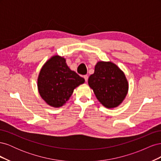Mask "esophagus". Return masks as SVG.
Segmentation results:
<instances>
[{
    "mask_svg": "<svg viewBox=\"0 0 161 161\" xmlns=\"http://www.w3.org/2000/svg\"><path fill=\"white\" fill-rule=\"evenodd\" d=\"M83 78H84V79L85 80L86 82L87 80H88V76H87V75H84V76H83Z\"/></svg>",
    "mask_w": 161,
    "mask_h": 161,
    "instance_id": "obj_1",
    "label": "esophagus"
}]
</instances>
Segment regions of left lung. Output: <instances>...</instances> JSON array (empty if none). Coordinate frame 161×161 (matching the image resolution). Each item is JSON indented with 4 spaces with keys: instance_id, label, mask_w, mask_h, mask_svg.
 Here are the masks:
<instances>
[{
    "instance_id": "obj_1",
    "label": "left lung",
    "mask_w": 161,
    "mask_h": 161,
    "mask_svg": "<svg viewBox=\"0 0 161 161\" xmlns=\"http://www.w3.org/2000/svg\"><path fill=\"white\" fill-rule=\"evenodd\" d=\"M88 82L97 99L107 108L118 106L128 90L124 73L110 62L97 63L94 74L89 76Z\"/></svg>"
}]
</instances>
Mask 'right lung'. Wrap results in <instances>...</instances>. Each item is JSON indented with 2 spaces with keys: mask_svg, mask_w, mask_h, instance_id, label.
<instances>
[{
  "mask_svg": "<svg viewBox=\"0 0 161 161\" xmlns=\"http://www.w3.org/2000/svg\"><path fill=\"white\" fill-rule=\"evenodd\" d=\"M85 79L67 66L64 58L54 56L43 65L39 75L37 86L42 98L54 108L64 105L76 86Z\"/></svg>",
  "mask_w": 161,
  "mask_h": 161,
  "instance_id": "add662e5",
  "label": "right lung"
}]
</instances>
